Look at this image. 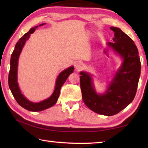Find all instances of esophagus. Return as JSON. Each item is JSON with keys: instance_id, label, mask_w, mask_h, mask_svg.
I'll list each match as a JSON object with an SVG mask.
<instances>
[{"instance_id": "1", "label": "esophagus", "mask_w": 148, "mask_h": 148, "mask_svg": "<svg viewBox=\"0 0 148 148\" xmlns=\"http://www.w3.org/2000/svg\"><path fill=\"white\" fill-rule=\"evenodd\" d=\"M82 68H83V64H82V62H77L76 64V69L77 71H80V70H82Z\"/></svg>"}]
</instances>
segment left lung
Listing matches in <instances>:
<instances>
[{
    "instance_id": "1",
    "label": "left lung",
    "mask_w": 148,
    "mask_h": 148,
    "mask_svg": "<svg viewBox=\"0 0 148 148\" xmlns=\"http://www.w3.org/2000/svg\"><path fill=\"white\" fill-rule=\"evenodd\" d=\"M110 29L114 32V42H108V46L123 57V62L106 92L97 94L89 74L81 72L79 77L84 103L92 111L108 116L118 114L133 101L141 71L138 51L134 41L120 29L111 27Z\"/></svg>"
}]
</instances>
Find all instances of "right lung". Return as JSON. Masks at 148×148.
Segmentation results:
<instances>
[{
	"mask_svg": "<svg viewBox=\"0 0 148 148\" xmlns=\"http://www.w3.org/2000/svg\"><path fill=\"white\" fill-rule=\"evenodd\" d=\"M43 25H44V23L40 24L39 26H42ZM37 27H38V26H36L31 28L29 30V31L27 32L26 34H25L16 43V46H15V48L11 56L10 69L8 75L9 87L16 101L21 107L31 112L42 111V110H46L53 106L56 103L57 99L59 98L60 90H61L62 86L64 84L66 79L68 78L69 75L72 74L74 70V66H71L69 69L62 71L61 73H60L57 79L56 88H55L53 93L48 99L44 100L43 101L38 102V103H34V102L28 101L21 94L17 82V66H18L19 56L20 53H21L22 48H23L25 45V43L26 42V40L29 39L30 34L33 33L35 29Z\"/></svg>",
	"mask_w": 148,
	"mask_h": 148,
	"instance_id": "add662e5",
	"label": "right lung"
}]
</instances>
